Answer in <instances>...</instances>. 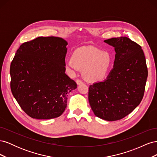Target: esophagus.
<instances>
[{"label": "esophagus", "mask_w": 157, "mask_h": 157, "mask_svg": "<svg viewBox=\"0 0 157 157\" xmlns=\"http://www.w3.org/2000/svg\"><path fill=\"white\" fill-rule=\"evenodd\" d=\"M76 82H77V84L78 85H80V84H83V82L81 80H80V79H77V81H76Z\"/></svg>", "instance_id": "obj_1"}]
</instances>
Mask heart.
Wrapping results in <instances>:
<instances>
[{
  "mask_svg": "<svg viewBox=\"0 0 157 157\" xmlns=\"http://www.w3.org/2000/svg\"><path fill=\"white\" fill-rule=\"evenodd\" d=\"M112 62L109 52L96 48H86L75 52L73 57L67 59V65L74 70L83 69V75L88 80L98 82L107 77Z\"/></svg>",
  "mask_w": 157,
  "mask_h": 157,
  "instance_id": "b5f03b06",
  "label": "heart"
}]
</instances>
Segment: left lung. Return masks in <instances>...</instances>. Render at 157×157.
<instances>
[{"instance_id":"8db88e82","label":"left lung","mask_w":157,"mask_h":157,"mask_svg":"<svg viewBox=\"0 0 157 157\" xmlns=\"http://www.w3.org/2000/svg\"><path fill=\"white\" fill-rule=\"evenodd\" d=\"M115 48L113 68L103 81L90 85L88 100L94 115L107 121L122 119L140 105L148 76L141 47L126 36L104 40Z\"/></svg>"}]
</instances>
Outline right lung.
Listing matches in <instances>:
<instances>
[{
	"mask_svg": "<svg viewBox=\"0 0 157 157\" xmlns=\"http://www.w3.org/2000/svg\"><path fill=\"white\" fill-rule=\"evenodd\" d=\"M67 42L40 36L23 43L10 65V88L24 112L33 118L51 119L62 115L68 94L77 88L65 74Z\"/></svg>",
	"mask_w": 157,
	"mask_h": 157,
	"instance_id": "1",
	"label": "right lung"
}]
</instances>
